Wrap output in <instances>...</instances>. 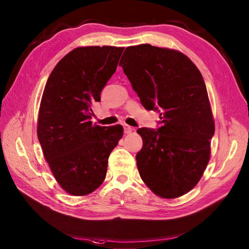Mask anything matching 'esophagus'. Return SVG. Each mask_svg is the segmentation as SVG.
<instances>
[{
	"mask_svg": "<svg viewBox=\"0 0 249 249\" xmlns=\"http://www.w3.org/2000/svg\"><path fill=\"white\" fill-rule=\"evenodd\" d=\"M123 127H124V133L125 134H130L131 131L134 130V127H131V126H129L127 124H124Z\"/></svg>",
	"mask_w": 249,
	"mask_h": 249,
	"instance_id": "esophagus-1",
	"label": "esophagus"
}]
</instances>
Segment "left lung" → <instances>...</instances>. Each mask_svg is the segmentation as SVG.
<instances>
[{
	"mask_svg": "<svg viewBox=\"0 0 249 249\" xmlns=\"http://www.w3.org/2000/svg\"><path fill=\"white\" fill-rule=\"evenodd\" d=\"M120 65L160 127L137 130L136 155L146 186L161 198L181 197L200 181L211 156L215 124L202 75L182 52L143 44L125 49Z\"/></svg>",
	"mask_w": 249,
	"mask_h": 249,
	"instance_id": "obj_1",
	"label": "left lung"
}]
</instances>
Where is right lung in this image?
<instances>
[{"instance_id":"add662e5","label":"right lung","mask_w":249,"mask_h":249,"mask_svg":"<svg viewBox=\"0 0 249 249\" xmlns=\"http://www.w3.org/2000/svg\"><path fill=\"white\" fill-rule=\"evenodd\" d=\"M124 48L78 47L57 63L41 97L37 136L56 182L66 193L86 196L107 173L110 153L123 136L121 125L92 123L93 104L116 71Z\"/></svg>"}]
</instances>
